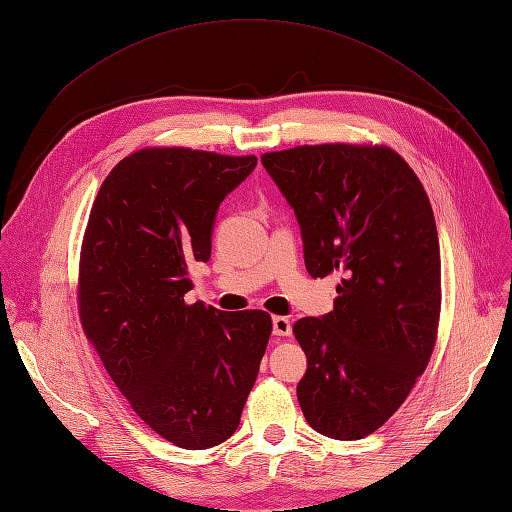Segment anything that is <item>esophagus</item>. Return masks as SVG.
I'll return each instance as SVG.
<instances>
[{"instance_id":"1","label":"esophagus","mask_w":512,"mask_h":512,"mask_svg":"<svg viewBox=\"0 0 512 512\" xmlns=\"http://www.w3.org/2000/svg\"><path fill=\"white\" fill-rule=\"evenodd\" d=\"M271 324H273V335L277 337H288L292 333V324L286 316H273Z\"/></svg>"}]
</instances>
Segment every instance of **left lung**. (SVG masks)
Wrapping results in <instances>:
<instances>
[{
  "label": "left lung",
  "instance_id": "1",
  "mask_svg": "<svg viewBox=\"0 0 512 512\" xmlns=\"http://www.w3.org/2000/svg\"><path fill=\"white\" fill-rule=\"evenodd\" d=\"M294 209L312 277L342 275L333 312L294 322L305 421L361 440L404 404L436 344L440 243L427 192L389 147L303 145L260 158Z\"/></svg>",
  "mask_w": 512,
  "mask_h": 512
}]
</instances>
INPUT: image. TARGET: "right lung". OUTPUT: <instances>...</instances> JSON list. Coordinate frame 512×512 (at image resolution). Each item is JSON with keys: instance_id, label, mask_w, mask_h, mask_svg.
<instances>
[{"instance_id": "right-lung-1", "label": "right lung", "mask_w": 512, "mask_h": 512, "mask_svg": "<svg viewBox=\"0 0 512 512\" xmlns=\"http://www.w3.org/2000/svg\"><path fill=\"white\" fill-rule=\"evenodd\" d=\"M256 164V156L141 149L108 173L89 213L79 277L85 335L132 410L188 451L235 433L269 344L267 312L183 299L188 269L211 258L220 203Z\"/></svg>"}]
</instances>
